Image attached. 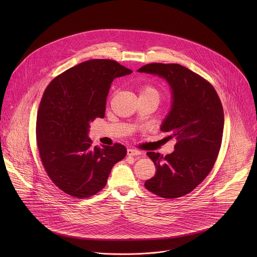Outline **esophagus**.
I'll return each mask as SVG.
<instances>
[{
  "label": "esophagus",
  "mask_w": 257,
  "mask_h": 257,
  "mask_svg": "<svg viewBox=\"0 0 257 257\" xmlns=\"http://www.w3.org/2000/svg\"><path fill=\"white\" fill-rule=\"evenodd\" d=\"M143 153L139 150H136V149H132V148H128L127 149V155L130 156H141Z\"/></svg>",
  "instance_id": "esophagus-1"
}]
</instances>
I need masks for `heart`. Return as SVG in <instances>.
<instances>
[{"label":"heart","instance_id":"b5f03b06","mask_svg":"<svg viewBox=\"0 0 257 257\" xmlns=\"http://www.w3.org/2000/svg\"><path fill=\"white\" fill-rule=\"evenodd\" d=\"M144 94H154L156 96H158V93L157 91L154 89V88H151V87H145L142 92H141V95H144Z\"/></svg>","mask_w":257,"mask_h":257}]
</instances>
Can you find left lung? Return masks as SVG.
Wrapping results in <instances>:
<instances>
[{"mask_svg": "<svg viewBox=\"0 0 257 257\" xmlns=\"http://www.w3.org/2000/svg\"><path fill=\"white\" fill-rule=\"evenodd\" d=\"M164 79L171 91V108L160 130L177 144L166 156L147 152L156 167L146 188L166 199L193 191L212 170L220 151L224 116L220 98L204 78L179 64L151 63L138 70Z\"/></svg>", "mask_w": 257, "mask_h": 257, "instance_id": "1", "label": "left lung"}]
</instances>
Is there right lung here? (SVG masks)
Returning <instances> with one entry per match:
<instances>
[{
    "instance_id": "obj_1",
    "label": "right lung",
    "mask_w": 257,
    "mask_h": 257,
    "mask_svg": "<svg viewBox=\"0 0 257 257\" xmlns=\"http://www.w3.org/2000/svg\"><path fill=\"white\" fill-rule=\"evenodd\" d=\"M131 73L113 60L92 59L60 74L45 89L37 110V147L47 175L66 194L95 195L124 158V146L93 147L88 135L90 123L105 116L113 79Z\"/></svg>"
}]
</instances>
